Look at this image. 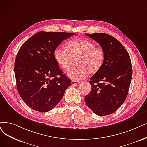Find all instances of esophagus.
Wrapping results in <instances>:
<instances>
[{
  "label": "esophagus",
  "instance_id": "esophagus-1",
  "mask_svg": "<svg viewBox=\"0 0 147 147\" xmlns=\"http://www.w3.org/2000/svg\"><path fill=\"white\" fill-rule=\"evenodd\" d=\"M80 83V82L79 81H75V80H73V81H72V85H73V86H75V85H76V84H79Z\"/></svg>",
  "mask_w": 147,
  "mask_h": 147
}]
</instances>
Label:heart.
Here are the masks:
<instances>
[{
	"mask_svg": "<svg viewBox=\"0 0 147 147\" xmlns=\"http://www.w3.org/2000/svg\"><path fill=\"white\" fill-rule=\"evenodd\" d=\"M66 49L60 46L54 51V59L62 69L67 70L75 60L76 66L67 72L68 77L74 80L86 78L89 73H96L102 66L105 52L101 47L95 46L92 41L79 38L66 43Z\"/></svg>",
	"mask_w": 147,
	"mask_h": 147,
	"instance_id": "b5f03b06",
	"label": "heart"
}]
</instances>
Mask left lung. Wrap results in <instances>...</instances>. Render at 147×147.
<instances>
[{
  "label": "left lung",
  "mask_w": 147,
  "mask_h": 147,
  "mask_svg": "<svg viewBox=\"0 0 147 147\" xmlns=\"http://www.w3.org/2000/svg\"><path fill=\"white\" fill-rule=\"evenodd\" d=\"M105 52L102 66L93 75L92 90L84 101L94 113L106 116L114 113L127 98L132 78L130 55L120 42L105 33L86 34Z\"/></svg>",
  "instance_id": "8db88e82"
}]
</instances>
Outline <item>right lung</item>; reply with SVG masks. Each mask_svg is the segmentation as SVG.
<instances>
[{
	"instance_id": "1",
	"label": "right lung",
	"mask_w": 147,
	"mask_h": 147,
	"mask_svg": "<svg viewBox=\"0 0 147 147\" xmlns=\"http://www.w3.org/2000/svg\"><path fill=\"white\" fill-rule=\"evenodd\" d=\"M74 32L35 34L23 43L17 54L14 73L19 94L32 109L47 112L54 109L71 86L54 57L55 49Z\"/></svg>"
}]
</instances>
